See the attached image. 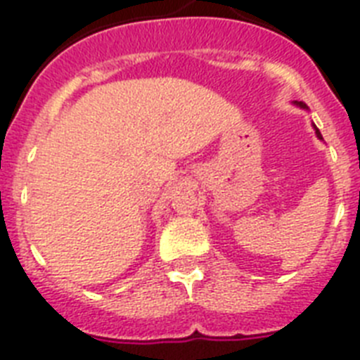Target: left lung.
<instances>
[{
	"mask_svg": "<svg viewBox=\"0 0 360 360\" xmlns=\"http://www.w3.org/2000/svg\"><path fill=\"white\" fill-rule=\"evenodd\" d=\"M293 105L299 106V108H302V110H308V106H306L304 103H302V101H293ZM314 128H315V136H317L319 139H321V141H323V136H321V132H319V128L315 127V124H314Z\"/></svg>",
	"mask_w": 360,
	"mask_h": 360,
	"instance_id": "left-lung-1",
	"label": "left lung"
}]
</instances>
